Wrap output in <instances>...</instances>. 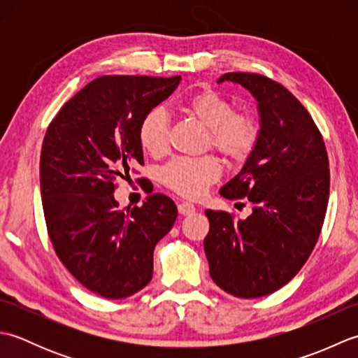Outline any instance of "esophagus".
I'll use <instances>...</instances> for the list:
<instances>
[{
	"label": "esophagus",
	"mask_w": 358,
	"mask_h": 358,
	"mask_svg": "<svg viewBox=\"0 0 358 358\" xmlns=\"http://www.w3.org/2000/svg\"><path fill=\"white\" fill-rule=\"evenodd\" d=\"M178 212L181 215H192L195 212V206L192 203H187V201H183L178 204Z\"/></svg>",
	"instance_id": "obj_1"
}]
</instances>
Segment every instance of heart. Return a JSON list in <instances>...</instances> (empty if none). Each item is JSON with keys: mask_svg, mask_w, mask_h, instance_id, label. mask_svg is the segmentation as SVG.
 <instances>
[{"mask_svg": "<svg viewBox=\"0 0 358 358\" xmlns=\"http://www.w3.org/2000/svg\"><path fill=\"white\" fill-rule=\"evenodd\" d=\"M183 110L208 127V146L232 159L245 158L258 140V126L248 113L235 112L234 104L214 90H200L183 101ZM138 141L150 155H162L169 144V120L159 108L144 113L138 126ZM220 178V164L212 155L178 157L159 171V180L186 199H199Z\"/></svg>", "mask_w": 358, "mask_h": 358, "instance_id": "heart-1", "label": "heart"}]
</instances>
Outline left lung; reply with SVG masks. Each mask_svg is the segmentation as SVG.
<instances>
[{
	"label": "left lung",
	"instance_id": "obj_1",
	"mask_svg": "<svg viewBox=\"0 0 358 358\" xmlns=\"http://www.w3.org/2000/svg\"><path fill=\"white\" fill-rule=\"evenodd\" d=\"M246 87L258 101L260 132L238 175L220 189L249 199L252 214L206 210L204 252L214 283L240 299H258L291 281L322 232L329 200V159L305 106L264 75L229 72L218 83Z\"/></svg>",
	"mask_w": 358,
	"mask_h": 358
}]
</instances>
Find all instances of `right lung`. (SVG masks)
Returning a JSON list of instances; mask_svg holds the SVG:
<instances>
[{
  "instance_id": "1",
  "label": "right lung",
  "mask_w": 358,
  "mask_h": 358,
  "mask_svg": "<svg viewBox=\"0 0 358 358\" xmlns=\"http://www.w3.org/2000/svg\"><path fill=\"white\" fill-rule=\"evenodd\" d=\"M181 77L106 75L67 101L45 132L40 185L45 226L59 260L89 291L126 299L152 280L154 249L177 220V206L150 194L120 209L113 192L143 164L138 126Z\"/></svg>"
}]
</instances>
